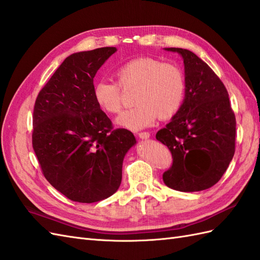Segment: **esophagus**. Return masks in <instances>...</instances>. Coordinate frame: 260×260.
I'll return each mask as SVG.
<instances>
[{"instance_id":"34e87169","label":"esophagus","mask_w":260,"mask_h":260,"mask_svg":"<svg viewBox=\"0 0 260 260\" xmlns=\"http://www.w3.org/2000/svg\"><path fill=\"white\" fill-rule=\"evenodd\" d=\"M138 137L142 139V140H145V139L150 138V134L149 132H140V134H138Z\"/></svg>"}]
</instances>
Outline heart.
Returning a JSON list of instances; mask_svg holds the SVG:
<instances>
[{
  "instance_id": "heart-1",
  "label": "heart",
  "mask_w": 260,
  "mask_h": 260,
  "mask_svg": "<svg viewBox=\"0 0 260 260\" xmlns=\"http://www.w3.org/2000/svg\"><path fill=\"white\" fill-rule=\"evenodd\" d=\"M115 77L122 89H136V107L117 118L116 122L121 128L139 131L153 124L157 117L161 120L173 118L184 101V74L179 66L171 62H161L152 57H138L119 66ZM93 99L107 113H117L121 109V93L113 82H94Z\"/></svg>"
}]
</instances>
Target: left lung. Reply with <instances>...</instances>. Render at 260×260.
<instances>
[{"instance_id": "1", "label": "left lung", "mask_w": 260, "mask_h": 260, "mask_svg": "<svg viewBox=\"0 0 260 260\" xmlns=\"http://www.w3.org/2000/svg\"><path fill=\"white\" fill-rule=\"evenodd\" d=\"M166 50L182 56L186 87L180 111L155 136L173 157L163 182L176 191H203L220 180L235 153V115L224 84L205 61L187 49Z\"/></svg>"}]
</instances>
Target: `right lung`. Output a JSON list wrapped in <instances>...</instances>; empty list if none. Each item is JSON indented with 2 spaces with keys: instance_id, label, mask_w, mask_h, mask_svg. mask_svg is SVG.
<instances>
[{
  "instance_id": "1",
  "label": "right lung",
  "mask_w": 260,
  "mask_h": 260,
  "mask_svg": "<svg viewBox=\"0 0 260 260\" xmlns=\"http://www.w3.org/2000/svg\"><path fill=\"white\" fill-rule=\"evenodd\" d=\"M116 52L101 47L68 56L35 101L31 142L43 174L79 203L117 192L124 155L137 143L129 130L112 129L93 99L94 76Z\"/></svg>"
}]
</instances>
